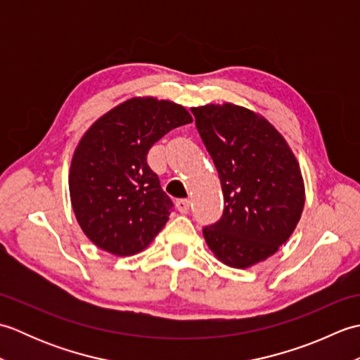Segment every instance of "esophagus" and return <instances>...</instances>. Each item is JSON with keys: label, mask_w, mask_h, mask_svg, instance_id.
Segmentation results:
<instances>
[{"label": "esophagus", "mask_w": 360, "mask_h": 360, "mask_svg": "<svg viewBox=\"0 0 360 360\" xmlns=\"http://www.w3.org/2000/svg\"><path fill=\"white\" fill-rule=\"evenodd\" d=\"M176 209H178L181 213H188L190 201L188 200H178L176 201Z\"/></svg>", "instance_id": "1"}]
</instances>
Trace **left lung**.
Wrapping results in <instances>:
<instances>
[{"mask_svg": "<svg viewBox=\"0 0 360 360\" xmlns=\"http://www.w3.org/2000/svg\"><path fill=\"white\" fill-rule=\"evenodd\" d=\"M192 112L226 204L223 217L202 229L205 243L219 262L246 269L294 232L304 205L300 167L285 137L254 111L212 103Z\"/></svg>", "mask_w": 360, "mask_h": 360, "instance_id": "1", "label": "left lung"}]
</instances>
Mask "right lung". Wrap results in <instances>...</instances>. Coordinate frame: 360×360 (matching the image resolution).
Instances as JSON below:
<instances>
[{
	"instance_id": "add662e5",
	"label": "right lung",
	"mask_w": 360,
	"mask_h": 360,
	"mask_svg": "<svg viewBox=\"0 0 360 360\" xmlns=\"http://www.w3.org/2000/svg\"><path fill=\"white\" fill-rule=\"evenodd\" d=\"M190 122L178 103L134 97L83 134L72 156L70 193L82 231L97 248L134 255L165 226L173 202L147 155L160 137Z\"/></svg>"
}]
</instances>
